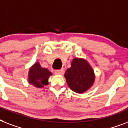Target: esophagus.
Instances as JSON below:
<instances>
[{
	"label": "esophagus",
	"instance_id": "1",
	"mask_svg": "<svg viewBox=\"0 0 128 128\" xmlns=\"http://www.w3.org/2000/svg\"><path fill=\"white\" fill-rule=\"evenodd\" d=\"M64 69L62 68L61 70H58L55 71V74H57V75H62V74H64Z\"/></svg>",
	"mask_w": 128,
	"mask_h": 128
}]
</instances>
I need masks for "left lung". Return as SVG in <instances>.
<instances>
[{
    "label": "left lung",
    "instance_id": "1",
    "mask_svg": "<svg viewBox=\"0 0 128 128\" xmlns=\"http://www.w3.org/2000/svg\"><path fill=\"white\" fill-rule=\"evenodd\" d=\"M64 77L70 89L78 94L87 91L95 81L93 68L84 58H74L71 67L66 70Z\"/></svg>",
    "mask_w": 128,
    "mask_h": 128
}]
</instances>
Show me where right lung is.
<instances>
[{
    "label": "right lung",
    "instance_id": "obj_1",
    "mask_svg": "<svg viewBox=\"0 0 128 128\" xmlns=\"http://www.w3.org/2000/svg\"><path fill=\"white\" fill-rule=\"evenodd\" d=\"M52 74L45 68H42L38 62L33 64L29 69L28 82L38 88H42L48 84V78Z\"/></svg>",
    "mask_w": 128,
    "mask_h": 128
}]
</instances>
